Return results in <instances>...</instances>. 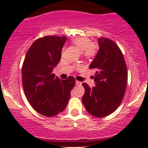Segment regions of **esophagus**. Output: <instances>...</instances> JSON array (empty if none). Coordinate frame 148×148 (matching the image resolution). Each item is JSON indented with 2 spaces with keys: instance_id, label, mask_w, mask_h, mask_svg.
<instances>
[{
  "instance_id": "esophagus-1",
  "label": "esophagus",
  "mask_w": 148,
  "mask_h": 148,
  "mask_svg": "<svg viewBox=\"0 0 148 148\" xmlns=\"http://www.w3.org/2000/svg\"><path fill=\"white\" fill-rule=\"evenodd\" d=\"M76 84H77V85H82V82H81L76 81Z\"/></svg>"
}]
</instances>
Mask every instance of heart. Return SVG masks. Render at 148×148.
<instances>
[{"mask_svg":"<svg viewBox=\"0 0 148 148\" xmlns=\"http://www.w3.org/2000/svg\"><path fill=\"white\" fill-rule=\"evenodd\" d=\"M72 43L86 58H91L96 53V46L87 37H77L72 40Z\"/></svg>","mask_w":148,"mask_h":148,"instance_id":"obj_1","label":"heart"}]
</instances>
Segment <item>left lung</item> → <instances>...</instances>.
I'll return each instance as SVG.
<instances>
[{
	"mask_svg": "<svg viewBox=\"0 0 148 148\" xmlns=\"http://www.w3.org/2000/svg\"><path fill=\"white\" fill-rule=\"evenodd\" d=\"M98 45V52L89 65L95 70V86L82 84L85 89L82 102L89 114L103 117L120 106L126 90L127 71L123 54L114 41L102 37Z\"/></svg>",
	"mask_w": 148,
	"mask_h": 148,
	"instance_id": "left-lung-1",
	"label": "left lung"
}]
</instances>
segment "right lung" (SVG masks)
I'll list each match as a JSON object with an SVG mask.
<instances>
[{"label":"right lung","mask_w":148,"mask_h":148,"mask_svg":"<svg viewBox=\"0 0 148 148\" xmlns=\"http://www.w3.org/2000/svg\"><path fill=\"white\" fill-rule=\"evenodd\" d=\"M66 36L38 38L28 50L22 67L24 93L33 108L46 117L63 112L75 85L74 77L62 80L52 73L62 57Z\"/></svg>","instance_id":"add662e5"}]
</instances>
